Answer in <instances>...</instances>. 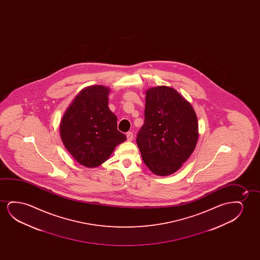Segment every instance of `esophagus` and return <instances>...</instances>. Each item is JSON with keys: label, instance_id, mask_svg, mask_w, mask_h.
<instances>
[{"label": "esophagus", "instance_id": "esophagus-1", "mask_svg": "<svg viewBox=\"0 0 260 260\" xmlns=\"http://www.w3.org/2000/svg\"><path fill=\"white\" fill-rule=\"evenodd\" d=\"M126 136H127V140L128 141H132V139H133V133L132 132H127Z\"/></svg>", "mask_w": 260, "mask_h": 260}]
</instances>
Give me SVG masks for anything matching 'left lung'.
<instances>
[{
	"label": "left lung",
	"mask_w": 260,
	"mask_h": 260,
	"mask_svg": "<svg viewBox=\"0 0 260 260\" xmlns=\"http://www.w3.org/2000/svg\"><path fill=\"white\" fill-rule=\"evenodd\" d=\"M197 140L198 121L191 104L171 87L148 89L137 144L150 171L159 176L174 173L192 154Z\"/></svg>",
	"instance_id": "obj_1"
}]
</instances>
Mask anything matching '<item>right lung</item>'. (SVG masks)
Masks as SVG:
<instances>
[{"label":"right lung","instance_id":"right-lung-1","mask_svg":"<svg viewBox=\"0 0 260 260\" xmlns=\"http://www.w3.org/2000/svg\"><path fill=\"white\" fill-rule=\"evenodd\" d=\"M110 89L91 86L82 90L66 111L60 123L61 139L79 164L96 167L126 139L117 129V117L108 107Z\"/></svg>","mask_w":260,"mask_h":260}]
</instances>
